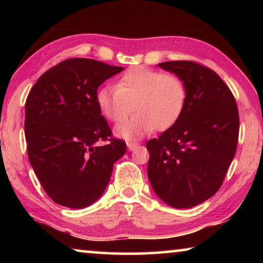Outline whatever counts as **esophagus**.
<instances>
[{
    "instance_id": "obj_1",
    "label": "esophagus",
    "mask_w": 263,
    "mask_h": 263,
    "mask_svg": "<svg viewBox=\"0 0 263 263\" xmlns=\"http://www.w3.org/2000/svg\"><path fill=\"white\" fill-rule=\"evenodd\" d=\"M138 146H139V144H138V142H133V141H128L127 142V148L130 149V151L136 149Z\"/></svg>"
}]
</instances>
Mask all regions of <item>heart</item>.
<instances>
[{"mask_svg":"<svg viewBox=\"0 0 263 263\" xmlns=\"http://www.w3.org/2000/svg\"><path fill=\"white\" fill-rule=\"evenodd\" d=\"M102 115L115 124L130 121L116 127V135L135 139L152 130L164 131L179 121L186 102V87L175 74L141 66L125 70L115 88L103 87L96 94Z\"/></svg>","mask_w":263,"mask_h":263,"instance_id":"b5f03b06","label":"heart"}]
</instances>
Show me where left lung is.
Here are the masks:
<instances>
[{"label": "left lung", "mask_w": 263, "mask_h": 263, "mask_svg": "<svg viewBox=\"0 0 263 263\" xmlns=\"http://www.w3.org/2000/svg\"><path fill=\"white\" fill-rule=\"evenodd\" d=\"M159 67L183 80L186 102L179 121L146 144L147 175L164 203L193 208L224 182L238 146V106L219 75L198 62L166 61Z\"/></svg>", "instance_id": "left-lung-1"}]
</instances>
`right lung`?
Returning a JSON list of instances; mask_svg holds the SVG:
<instances>
[{
    "instance_id": "1",
    "label": "right lung",
    "mask_w": 263,
    "mask_h": 263,
    "mask_svg": "<svg viewBox=\"0 0 263 263\" xmlns=\"http://www.w3.org/2000/svg\"><path fill=\"white\" fill-rule=\"evenodd\" d=\"M123 69L73 58L46 70L29 92L24 128L30 163L45 193L62 206L82 209L97 201L114 163L126 152L96 102L101 84Z\"/></svg>"
}]
</instances>
